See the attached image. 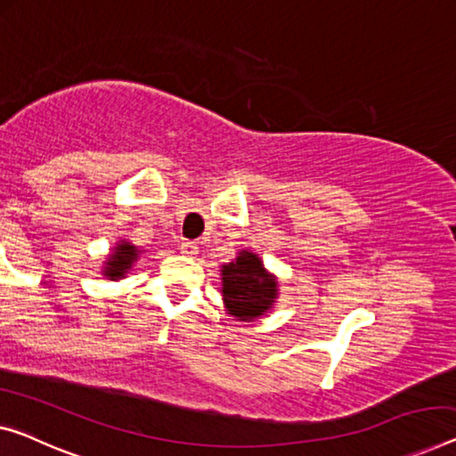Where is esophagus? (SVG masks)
I'll use <instances>...</instances> for the list:
<instances>
[{
	"instance_id": "obj_1",
	"label": "esophagus",
	"mask_w": 456,
	"mask_h": 456,
	"mask_svg": "<svg viewBox=\"0 0 456 456\" xmlns=\"http://www.w3.org/2000/svg\"><path fill=\"white\" fill-rule=\"evenodd\" d=\"M180 251L188 257H194L196 254H199V246H196L194 241H182L180 243Z\"/></svg>"
}]
</instances>
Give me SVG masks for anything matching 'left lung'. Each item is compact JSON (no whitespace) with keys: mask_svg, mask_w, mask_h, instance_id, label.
I'll use <instances>...</instances> for the list:
<instances>
[{"mask_svg":"<svg viewBox=\"0 0 456 456\" xmlns=\"http://www.w3.org/2000/svg\"><path fill=\"white\" fill-rule=\"evenodd\" d=\"M278 278L264 268L262 257L249 249L221 266V297L237 322H256L270 314L278 301Z\"/></svg>","mask_w":456,"mask_h":456,"instance_id":"obj_1","label":"left lung"}]
</instances>
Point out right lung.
<instances>
[{
  "instance_id": "right-lung-1",
  "label": "right lung",
  "mask_w": 456,
  "mask_h": 456,
  "mask_svg": "<svg viewBox=\"0 0 456 456\" xmlns=\"http://www.w3.org/2000/svg\"><path fill=\"white\" fill-rule=\"evenodd\" d=\"M142 249L133 246L131 241L120 240L117 246L112 248V254L102 264V276L108 278V281H120V278H126V272L134 266V262L139 260Z\"/></svg>"
}]
</instances>
